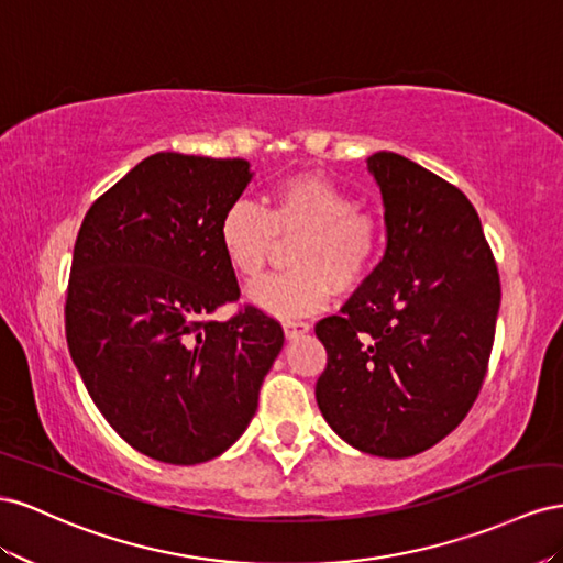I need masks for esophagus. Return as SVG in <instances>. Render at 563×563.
<instances>
[{"label": "esophagus", "mask_w": 563, "mask_h": 563, "mask_svg": "<svg viewBox=\"0 0 563 563\" xmlns=\"http://www.w3.org/2000/svg\"><path fill=\"white\" fill-rule=\"evenodd\" d=\"M283 330H285V336L287 340H297V336L307 334L311 330L309 323H299V320H285L283 323Z\"/></svg>", "instance_id": "obj_1"}]
</instances>
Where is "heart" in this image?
Instances as JSON below:
<instances>
[{"mask_svg": "<svg viewBox=\"0 0 563 563\" xmlns=\"http://www.w3.org/2000/svg\"><path fill=\"white\" fill-rule=\"evenodd\" d=\"M342 186L301 172L273 186L266 207L238 200L219 221V245L238 278L264 276L280 238L295 240L292 266L285 276L254 285L247 299L278 318L323 309L332 287L353 292L371 278L382 250V223Z\"/></svg>", "mask_w": 563, "mask_h": 563, "instance_id": "1", "label": "heart"}]
</instances>
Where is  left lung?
<instances>
[{
	"mask_svg": "<svg viewBox=\"0 0 563 563\" xmlns=\"http://www.w3.org/2000/svg\"><path fill=\"white\" fill-rule=\"evenodd\" d=\"M384 205L382 262L316 325L328 367L316 400L361 453L410 457L470 412L493 349L500 276L467 196L412 159H365Z\"/></svg>",
	"mask_w": 563,
	"mask_h": 563,
	"instance_id": "left-lung-1",
	"label": "left lung"
}]
</instances>
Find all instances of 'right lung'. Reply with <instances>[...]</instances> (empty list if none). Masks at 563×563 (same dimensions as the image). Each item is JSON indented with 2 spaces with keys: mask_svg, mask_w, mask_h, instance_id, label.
<instances>
[{
  "mask_svg": "<svg viewBox=\"0 0 563 563\" xmlns=\"http://www.w3.org/2000/svg\"><path fill=\"white\" fill-rule=\"evenodd\" d=\"M252 176L247 159L155 153L79 227L70 356L108 424L153 460L200 464L229 451L283 349V328L260 309L212 318L240 297L219 221Z\"/></svg>",
  "mask_w": 563,
  "mask_h": 563,
  "instance_id": "obj_1",
  "label": "right lung"
}]
</instances>
